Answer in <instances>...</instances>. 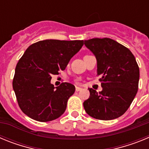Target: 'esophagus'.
<instances>
[{
    "mask_svg": "<svg viewBox=\"0 0 149 149\" xmlns=\"http://www.w3.org/2000/svg\"><path fill=\"white\" fill-rule=\"evenodd\" d=\"M81 89H82V88L78 87V86H76V87H75V90H76V92H79V91H81Z\"/></svg>",
    "mask_w": 149,
    "mask_h": 149,
    "instance_id": "obj_1",
    "label": "esophagus"
}]
</instances>
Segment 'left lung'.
Returning <instances> with one entry per match:
<instances>
[{"mask_svg": "<svg viewBox=\"0 0 149 149\" xmlns=\"http://www.w3.org/2000/svg\"><path fill=\"white\" fill-rule=\"evenodd\" d=\"M84 45L97 60V74L102 91L89 88L90 95L84 102L86 113L100 120H111L123 115L138 90L139 69L131 51L109 38H94Z\"/></svg>", "mask_w": 149, "mask_h": 149, "instance_id": "1", "label": "left lung"}]
</instances>
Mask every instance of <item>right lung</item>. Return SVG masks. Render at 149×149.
<instances>
[{
	"label": "right lung",
	"instance_id": "obj_1",
	"mask_svg": "<svg viewBox=\"0 0 149 149\" xmlns=\"http://www.w3.org/2000/svg\"><path fill=\"white\" fill-rule=\"evenodd\" d=\"M83 45L84 40L46 39L29 46L17 63L13 81L24 113L39 122L54 120L63 115L75 87L69 83L55 87L51 84V75L65 70Z\"/></svg>",
	"mask_w": 149,
	"mask_h": 149
}]
</instances>
